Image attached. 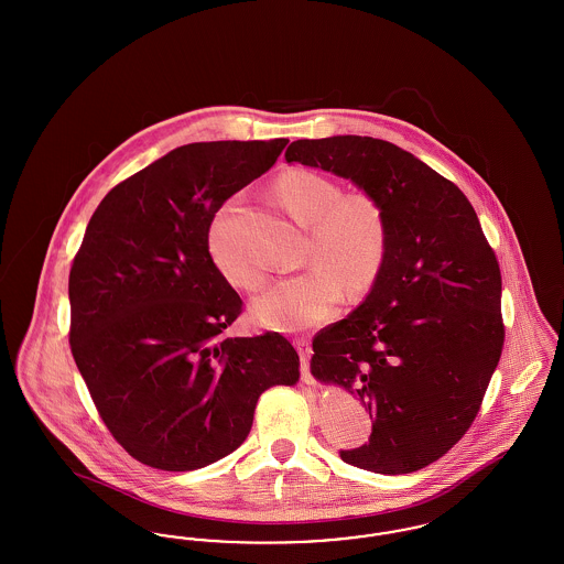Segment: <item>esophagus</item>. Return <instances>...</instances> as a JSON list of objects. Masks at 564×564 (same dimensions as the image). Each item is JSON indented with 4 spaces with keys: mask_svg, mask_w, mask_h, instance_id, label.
I'll return each instance as SVG.
<instances>
[{
    "mask_svg": "<svg viewBox=\"0 0 564 564\" xmlns=\"http://www.w3.org/2000/svg\"><path fill=\"white\" fill-rule=\"evenodd\" d=\"M294 347L297 349V355H300V359H302V366H304V370H306V366H308V359H311V343H308V338H294Z\"/></svg>",
    "mask_w": 564,
    "mask_h": 564,
    "instance_id": "1",
    "label": "esophagus"
}]
</instances>
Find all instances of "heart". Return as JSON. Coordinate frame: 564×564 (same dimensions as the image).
I'll list each match as a JSON object with an SVG mask.
<instances>
[{"label":"heart","mask_w":564,"mask_h":564,"mask_svg":"<svg viewBox=\"0 0 564 564\" xmlns=\"http://www.w3.org/2000/svg\"><path fill=\"white\" fill-rule=\"evenodd\" d=\"M290 214L308 228L306 269L276 281L253 302V317L270 329L300 332L332 319L345 300L375 283L387 256V217L368 194H343L327 175L295 169L276 182ZM242 207L228 200L212 219L207 247L232 285L253 292L267 283V264L242 241Z\"/></svg>","instance_id":"heart-1"}]
</instances>
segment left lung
<instances>
[{
  "label": "left lung",
  "instance_id": "8db88e82",
  "mask_svg": "<svg viewBox=\"0 0 564 564\" xmlns=\"http://www.w3.org/2000/svg\"><path fill=\"white\" fill-rule=\"evenodd\" d=\"M285 161L347 177L387 217V256L372 292L313 340L311 372L370 412V440L340 458L410 474L471 427L506 325L501 270L467 196L402 148L359 134L297 139Z\"/></svg>",
  "mask_w": 564,
  "mask_h": 564
}]
</instances>
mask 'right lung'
I'll list each match as a JSON object with an SVG mask.
<instances>
[{"mask_svg":"<svg viewBox=\"0 0 564 564\" xmlns=\"http://www.w3.org/2000/svg\"><path fill=\"white\" fill-rule=\"evenodd\" d=\"M290 139L182 145L109 189L69 272V347L113 440L143 465L192 471L235 453L260 395L295 384L276 332L226 338L242 300L209 256L219 207Z\"/></svg>","mask_w":564,"mask_h":564,"instance_id":"right-lung-1","label":"right lung"}]
</instances>
